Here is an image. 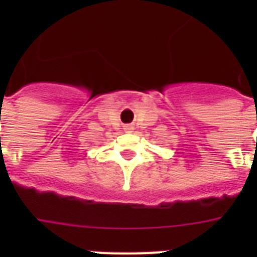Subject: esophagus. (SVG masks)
I'll return each mask as SVG.
<instances>
[{
    "instance_id": "1",
    "label": "esophagus",
    "mask_w": 257,
    "mask_h": 257,
    "mask_svg": "<svg viewBox=\"0 0 257 257\" xmlns=\"http://www.w3.org/2000/svg\"><path fill=\"white\" fill-rule=\"evenodd\" d=\"M132 126L131 125H126V126H124V131L125 132H132Z\"/></svg>"
}]
</instances>
